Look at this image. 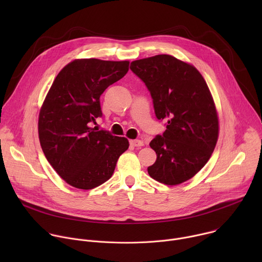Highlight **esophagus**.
<instances>
[{
    "label": "esophagus",
    "mask_w": 262,
    "mask_h": 262,
    "mask_svg": "<svg viewBox=\"0 0 262 262\" xmlns=\"http://www.w3.org/2000/svg\"><path fill=\"white\" fill-rule=\"evenodd\" d=\"M129 144H130L132 146H134V147H141V146L144 145L143 141H141V140H130V141H129Z\"/></svg>",
    "instance_id": "esophagus-1"
}]
</instances>
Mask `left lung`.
<instances>
[{
	"instance_id": "8db88e82",
	"label": "left lung",
	"mask_w": 262,
	"mask_h": 262,
	"mask_svg": "<svg viewBox=\"0 0 262 262\" xmlns=\"http://www.w3.org/2000/svg\"><path fill=\"white\" fill-rule=\"evenodd\" d=\"M130 69L150 92L157 118L167 122L164 134L149 144L157 161L148 174L168 185L191 179L211 157L219 136L205 80L193 65L170 55L133 61Z\"/></svg>"
}]
</instances>
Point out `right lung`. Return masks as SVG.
Returning a JSON list of instances; mask_svg holds the SVG:
<instances>
[{"instance_id": "right-lung-1", "label": "right lung", "mask_w": 262, "mask_h": 262, "mask_svg": "<svg viewBox=\"0 0 262 262\" xmlns=\"http://www.w3.org/2000/svg\"><path fill=\"white\" fill-rule=\"evenodd\" d=\"M128 61L78 59L56 77L40 108L38 135L55 171L71 186L91 190L113 175L128 140L91 127L101 117L99 97L128 71Z\"/></svg>"}]
</instances>
